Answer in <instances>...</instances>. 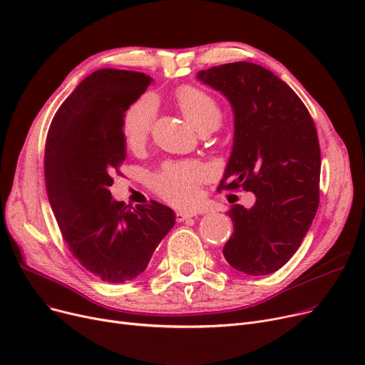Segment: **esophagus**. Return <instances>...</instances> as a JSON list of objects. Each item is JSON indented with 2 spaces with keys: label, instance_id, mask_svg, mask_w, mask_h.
I'll return each instance as SVG.
<instances>
[{
  "label": "esophagus",
  "instance_id": "esophagus-1",
  "mask_svg": "<svg viewBox=\"0 0 365 365\" xmlns=\"http://www.w3.org/2000/svg\"><path fill=\"white\" fill-rule=\"evenodd\" d=\"M195 216H197V212H194V210H185V212H178L176 219H178V222H185L186 219L195 217Z\"/></svg>",
  "mask_w": 365,
  "mask_h": 365
}]
</instances>
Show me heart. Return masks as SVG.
<instances>
[{"label":"heart","instance_id":"heart-1","mask_svg":"<svg viewBox=\"0 0 365 365\" xmlns=\"http://www.w3.org/2000/svg\"><path fill=\"white\" fill-rule=\"evenodd\" d=\"M178 103L192 127L200 131L204 128H217L222 120V110L217 102L205 91L185 86L176 93ZM158 103L155 96L143 94L134 101L124 112L123 133L130 148L142 146L150 133L157 117ZM207 178L205 168L198 163L168 164L153 178V187L167 201L183 205L190 204L198 194V185Z\"/></svg>","mask_w":365,"mask_h":365}]
</instances>
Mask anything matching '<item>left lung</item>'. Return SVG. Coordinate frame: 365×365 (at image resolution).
Here are the masks:
<instances>
[{
  "instance_id": "obj_1",
  "label": "left lung",
  "mask_w": 365,
  "mask_h": 365,
  "mask_svg": "<svg viewBox=\"0 0 365 365\" xmlns=\"http://www.w3.org/2000/svg\"><path fill=\"white\" fill-rule=\"evenodd\" d=\"M234 112V143L219 189L256 195L229 212L235 232L223 247L247 275L278 271L297 252L318 208L321 152L317 128L299 96L260 65L235 62L200 71Z\"/></svg>"
}]
</instances>
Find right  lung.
I'll return each mask as SVG.
<instances>
[{
  "mask_svg": "<svg viewBox=\"0 0 365 365\" xmlns=\"http://www.w3.org/2000/svg\"><path fill=\"white\" fill-rule=\"evenodd\" d=\"M152 83L140 72L96 71L57 109L47 134L44 173L54 217L75 259L105 282L140 275L176 222L164 204L128 208L109 190L127 155L124 112Z\"/></svg>",
  "mask_w": 365,
  "mask_h": 365,
  "instance_id": "obj_1",
  "label": "right lung"
}]
</instances>
